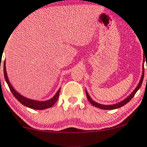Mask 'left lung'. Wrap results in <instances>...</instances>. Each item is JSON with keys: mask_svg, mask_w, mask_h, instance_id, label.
<instances>
[{"mask_svg": "<svg viewBox=\"0 0 147 147\" xmlns=\"http://www.w3.org/2000/svg\"><path fill=\"white\" fill-rule=\"evenodd\" d=\"M145 55V54H144ZM143 69H142V77H141V79H140V82H139L138 85H137V87H136V89L134 90L133 91V92L131 93V94L129 95L128 97H127L125 98V100H122L121 102H120L119 103H117V104H115V105H101V104H99V103H97L96 102H94V100H93L91 97L90 96V95L88 94V93L86 91V95H87V100H88V101L90 102L92 104L93 106H94V107H98L99 108V109H104V110H113V109H118V108H120L121 107H123L126 104L129 102V101L131 100V98H132L134 95L136 94V93L137 92V91H138L139 89H140V87H141V85H142V81H143V79H144V66H143Z\"/></svg>", "mask_w": 147, "mask_h": 147, "instance_id": "obj_1", "label": "left lung"}]
</instances>
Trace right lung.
<instances>
[{
	"label": "right lung",
	"instance_id": "right-lung-1",
	"mask_svg": "<svg viewBox=\"0 0 147 147\" xmlns=\"http://www.w3.org/2000/svg\"><path fill=\"white\" fill-rule=\"evenodd\" d=\"M4 76L5 81L8 85V86L10 89L11 92L13 94V95L15 96V98H16L20 103L22 105L26 106V107L30 108L32 109H36V110H43V109H48V108L51 107L52 106L54 105V104L56 102L57 99L59 98V94H60V90L57 91L55 95L53 96V98L47 101H37V100H33L31 99H28V98L24 97L23 96H22L21 94H20L19 93L17 92L16 90H14V88L11 86L10 82H9L8 77H7V72H6V67H5V62L4 63Z\"/></svg>",
	"mask_w": 147,
	"mask_h": 147
}]
</instances>
